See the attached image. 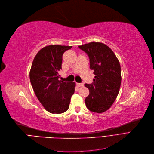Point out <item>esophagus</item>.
<instances>
[{
	"mask_svg": "<svg viewBox=\"0 0 154 154\" xmlns=\"http://www.w3.org/2000/svg\"><path fill=\"white\" fill-rule=\"evenodd\" d=\"M76 85H77L78 87H81V86H83V83H76Z\"/></svg>",
	"mask_w": 154,
	"mask_h": 154,
	"instance_id": "1",
	"label": "esophagus"
}]
</instances>
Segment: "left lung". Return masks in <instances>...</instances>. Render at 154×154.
<instances>
[{"label": "left lung", "instance_id": "obj_1", "mask_svg": "<svg viewBox=\"0 0 154 154\" xmlns=\"http://www.w3.org/2000/svg\"><path fill=\"white\" fill-rule=\"evenodd\" d=\"M78 48L89 56L90 69L95 75L93 83L85 85L90 91L86 106L91 112L103 113L111 107L119 93L122 82L119 61L103 43L91 42Z\"/></svg>", "mask_w": 154, "mask_h": 154}]
</instances>
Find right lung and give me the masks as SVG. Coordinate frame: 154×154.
Returning a JSON list of instances; mask_svg holds the SVG:
<instances>
[{"label": "right lung", "mask_w": 154, "mask_h": 154, "mask_svg": "<svg viewBox=\"0 0 154 154\" xmlns=\"http://www.w3.org/2000/svg\"><path fill=\"white\" fill-rule=\"evenodd\" d=\"M72 46L49 45L38 51L32 63L29 77L35 96L46 110L60 114L69 108L75 82L59 80L62 56Z\"/></svg>", "instance_id": "obj_1"}]
</instances>
